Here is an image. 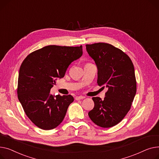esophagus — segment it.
<instances>
[{
	"label": "esophagus",
	"mask_w": 159,
	"mask_h": 159,
	"mask_svg": "<svg viewBox=\"0 0 159 159\" xmlns=\"http://www.w3.org/2000/svg\"><path fill=\"white\" fill-rule=\"evenodd\" d=\"M84 98H85V96H77V97L76 98V100H80V99H84Z\"/></svg>",
	"instance_id": "obj_1"
}]
</instances>
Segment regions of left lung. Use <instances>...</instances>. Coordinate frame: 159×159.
I'll return each mask as SVG.
<instances>
[{"label":"left lung","mask_w":159,"mask_h":159,"mask_svg":"<svg viewBox=\"0 0 159 159\" xmlns=\"http://www.w3.org/2000/svg\"><path fill=\"white\" fill-rule=\"evenodd\" d=\"M86 49L97 66L98 84L108 88L104 100L92 98L94 107L89 116L99 126L112 127L127 114L136 94L133 63L126 54L109 43L87 44Z\"/></svg>","instance_id":"8db88e82"}]
</instances>
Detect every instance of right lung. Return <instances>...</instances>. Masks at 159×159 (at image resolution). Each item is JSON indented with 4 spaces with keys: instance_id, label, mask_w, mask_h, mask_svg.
<instances>
[{
    "instance_id": "1",
    "label": "right lung",
    "mask_w": 159,
    "mask_h": 159,
    "mask_svg": "<svg viewBox=\"0 0 159 159\" xmlns=\"http://www.w3.org/2000/svg\"><path fill=\"white\" fill-rule=\"evenodd\" d=\"M83 54L82 45H48L30 54L18 74V98L27 116L39 128L49 130L63 121L74 101L71 95L53 96L51 89L69 65Z\"/></svg>"
}]
</instances>
